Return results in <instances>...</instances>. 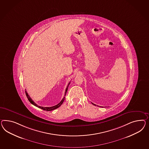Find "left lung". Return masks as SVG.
<instances>
[{
  "instance_id": "1",
  "label": "left lung",
  "mask_w": 149,
  "mask_h": 149,
  "mask_svg": "<svg viewBox=\"0 0 149 149\" xmlns=\"http://www.w3.org/2000/svg\"><path fill=\"white\" fill-rule=\"evenodd\" d=\"M92 104L93 105H95V104H93V103H92Z\"/></svg>"
}]
</instances>
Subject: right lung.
Here are the masks:
<instances>
[{"mask_svg": "<svg viewBox=\"0 0 149 149\" xmlns=\"http://www.w3.org/2000/svg\"><path fill=\"white\" fill-rule=\"evenodd\" d=\"M69 84H70V82L69 83L67 87V88L65 89V93H65V94H64L65 96V94H66L67 92V91H68V88ZM25 94H26V97H27V98H28V100L30 102L31 104H32V105L36 106L37 107H38V108H40V109H43L44 111H52V110H54V109H55L58 108V107L60 106L62 104L63 102L64 101V99H65V97H63V98L62 99V100L61 101V102L59 104H58L57 105H55V106H52V107H42V106H38V105H37L32 100V99H31V98L29 95L28 93H27L26 91H25Z\"/></svg>", "mask_w": 149, "mask_h": 149, "instance_id": "add662e5", "label": "right lung"}]
</instances>
